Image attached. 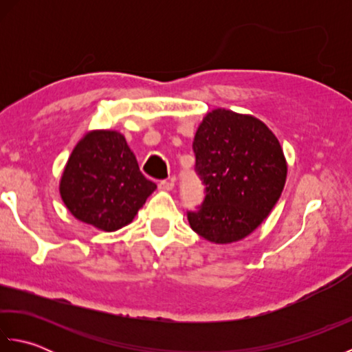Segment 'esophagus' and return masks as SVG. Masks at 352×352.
Returning <instances> with one entry per match:
<instances>
[{"instance_id":"esophagus-1","label":"esophagus","mask_w":352,"mask_h":352,"mask_svg":"<svg viewBox=\"0 0 352 352\" xmlns=\"http://www.w3.org/2000/svg\"><path fill=\"white\" fill-rule=\"evenodd\" d=\"M159 189L169 192V190L174 189V182H172V180H162V182L159 183Z\"/></svg>"}]
</instances>
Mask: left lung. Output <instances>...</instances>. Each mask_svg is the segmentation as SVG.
Instances as JSON below:
<instances>
[{
    "mask_svg": "<svg viewBox=\"0 0 352 352\" xmlns=\"http://www.w3.org/2000/svg\"><path fill=\"white\" fill-rule=\"evenodd\" d=\"M195 169L206 184L190 228L206 241L226 245L250 236L280 199L287 162L275 134L260 119L214 109L203 118L195 139Z\"/></svg>",
    "mask_w": 352,
    "mask_h": 352,
    "instance_id": "obj_1",
    "label": "left lung"
}]
</instances>
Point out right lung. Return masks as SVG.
Returning a JSON list of instances; mask_svg holds the SVG:
<instances>
[{"label":"right lung","instance_id":"1","mask_svg":"<svg viewBox=\"0 0 352 352\" xmlns=\"http://www.w3.org/2000/svg\"><path fill=\"white\" fill-rule=\"evenodd\" d=\"M155 189L124 134L115 130L86 133L74 146L58 186L74 218L102 231L129 226Z\"/></svg>","mask_w":352,"mask_h":352}]
</instances>
